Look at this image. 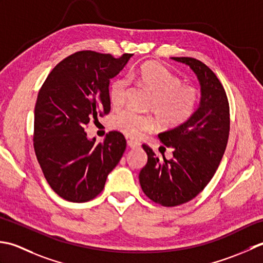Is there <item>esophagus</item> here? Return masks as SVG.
<instances>
[{"mask_svg": "<svg viewBox=\"0 0 263 263\" xmlns=\"http://www.w3.org/2000/svg\"><path fill=\"white\" fill-rule=\"evenodd\" d=\"M127 145L129 146V147H132V148H135V147L141 146V143L135 141V139H128V141H127Z\"/></svg>", "mask_w": 263, "mask_h": 263, "instance_id": "esophagus-1", "label": "esophagus"}]
</instances>
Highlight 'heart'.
Listing matches in <instances>:
<instances>
[{
	"label": "heart",
	"instance_id": "obj_1",
	"mask_svg": "<svg viewBox=\"0 0 263 263\" xmlns=\"http://www.w3.org/2000/svg\"><path fill=\"white\" fill-rule=\"evenodd\" d=\"M130 79L152 94L148 110L157 115L163 128L173 129L183 126L194 116L200 104L199 89L191 85H183V80L167 67L158 62L142 64ZM128 94V82L117 78L110 85L109 99L114 108L125 103ZM158 121L151 115H141L130 109L122 110L114 117L112 126L128 137L138 138L152 132Z\"/></svg>",
	"mask_w": 263,
	"mask_h": 263
}]
</instances>
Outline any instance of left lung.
Here are the masks:
<instances>
[{"instance_id":"left-lung-1","label":"left lung","mask_w":263,"mask_h":263,"mask_svg":"<svg viewBox=\"0 0 263 263\" xmlns=\"http://www.w3.org/2000/svg\"><path fill=\"white\" fill-rule=\"evenodd\" d=\"M174 60L189 64L201 84V103L183 126L159 134L174 157L159 160L146 144L147 163L139 173V184L149 200L176 206L194 199L212 179L227 146L230 118L226 90L210 68L194 58Z\"/></svg>"}]
</instances>
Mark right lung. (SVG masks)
<instances>
[{"instance_id": "1", "label": "right lung", "mask_w": 263, "mask_h": 263, "mask_svg": "<svg viewBox=\"0 0 263 263\" xmlns=\"http://www.w3.org/2000/svg\"><path fill=\"white\" fill-rule=\"evenodd\" d=\"M132 57L79 51L59 62L42 85L35 104L34 149L46 181L64 200L95 199L125 152L121 133L110 132L95 144L85 130L110 112V79Z\"/></svg>"}]
</instances>
